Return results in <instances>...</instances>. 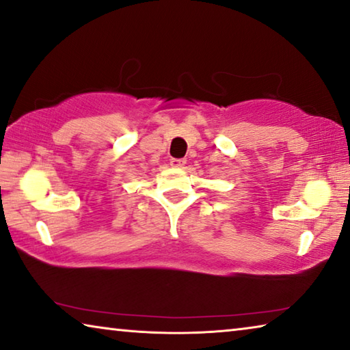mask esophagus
I'll use <instances>...</instances> for the list:
<instances>
[{
    "mask_svg": "<svg viewBox=\"0 0 350 350\" xmlns=\"http://www.w3.org/2000/svg\"><path fill=\"white\" fill-rule=\"evenodd\" d=\"M185 165V159H171V167L174 168H182Z\"/></svg>",
    "mask_w": 350,
    "mask_h": 350,
    "instance_id": "34e87169",
    "label": "esophagus"
}]
</instances>
